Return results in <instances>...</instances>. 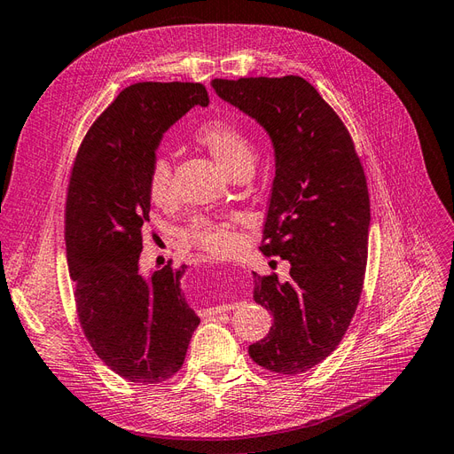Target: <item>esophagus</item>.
Instances as JSON below:
<instances>
[{
    "instance_id": "34e87169",
    "label": "esophagus",
    "mask_w": 454,
    "mask_h": 454,
    "mask_svg": "<svg viewBox=\"0 0 454 454\" xmlns=\"http://www.w3.org/2000/svg\"><path fill=\"white\" fill-rule=\"evenodd\" d=\"M226 309H228V307H224V305H223V307H213V309H211V310H208V312H211V315H215V312H220V310H226Z\"/></svg>"
}]
</instances>
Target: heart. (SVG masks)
<instances>
[{
  "label": "heart",
  "mask_w": 454,
  "mask_h": 454,
  "mask_svg": "<svg viewBox=\"0 0 454 454\" xmlns=\"http://www.w3.org/2000/svg\"><path fill=\"white\" fill-rule=\"evenodd\" d=\"M193 139L203 145L211 153L220 167L230 176L241 170H249L253 162V144L249 136L239 126L228 121H208L203 122L193 132ZM149 193L151 200L162 205L168 203L174 197V182H172V162L167 155H157L149 168ZM239 216H205L197 218L185 230V238L197 247L208 253L224 254L236 247L234 226Z\"/></svg>",
  "instance_id": "b5f03b06"
}]
</instances>
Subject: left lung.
I'll list each match as a JSON object with an SVG mask.
<instances>
[{"mask_svg":"<svg viewBox=\"0 0 454 454\" xmlns=\"http://www.w3.org/2000/svg\"><path fill=\"white\" fill-rule=\"evenodd\" d=\"M211 86L270 137L276 170L261 251L292 264L287 282L253 274L254 303L274 322L249 356L276 374H303L340 345L363 292L364 170L345 124L305 78H215Z\"/></svg>","mask_w":454,"mask_h":454,"instance_id":"1","label":"left lung"}]
</instances>
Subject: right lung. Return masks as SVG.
Returning <instances> with one entry per match:
<instances>
[{"label": "right lung", "instance_id": "add662e5", "mask_svg": "<svg viewBox=\"0 0 454 454\" xmlns=\"http://www.w3.org/2000/svg\"><path fill=\"white\" fill-rule=\"evenodd\" d=\"M195 106H208L197 82L124 88L88 130L68 182L65 241L80 326L103 363L139 386L176 374L201 320L182 292L188 266L139 270L151 162Z\"/></svg>", "mask_w": 454, "mask_h": 454}]
</instances>
